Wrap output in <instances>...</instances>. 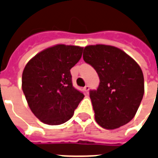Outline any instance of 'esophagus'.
Here are the masks:
<instances>
[{
	"mask_svg": "<svg viewBox=\"0 0 158 158\" xmlns=\"http://www.w3.org/2000/svg\"><path fill=\"white\" fill-rule=\"evenodd\" d=\"M89 89V88L88 85H85V86L84 87V90H85V94H88Z\"/></svg>",
	"mask_w": 158,
	"mask_h": 158,
	"instance_id": "1",
	"label": "esophagus"
}]
</instances>
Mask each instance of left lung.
<instances>
[{
    "label": "left lung",
    "mask_w": 158,
    "mask_h": 158,
    "mask_svg": "<svg viewBox=\"0 0 158 158\" xmlns=\"http://www.w3.org/2000/svg\"><path fill=\"white\" fill-rule=\"evenodd\" d=\"M83 59L100 79L97 90L89 91L96 122L110 130L130 122L144 92L139 64L119 48L103 44L85 47Z\"/></svg>",
    "instance_id": "1"
}]
</instances>
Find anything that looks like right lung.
Here are the masks:
<instances>
[{
	"mask_svg": "<svg viewBox=\"0 0 158 158\" xmlns=\"http://www.w3.org/2000/svg\"><path fill=\"white\" fill-rule=\"evenodd\" d=\"M82 52L81 47L58 44L35 55L26 65L23 91L31 111L43 123L67 122L85 97L73 86L70 73Z\"/></svg>",
	"mask_w": 158,
	"mask_h": 158,
	"instance_id": "1",
	"label": "right lung"
}]
</instances>
